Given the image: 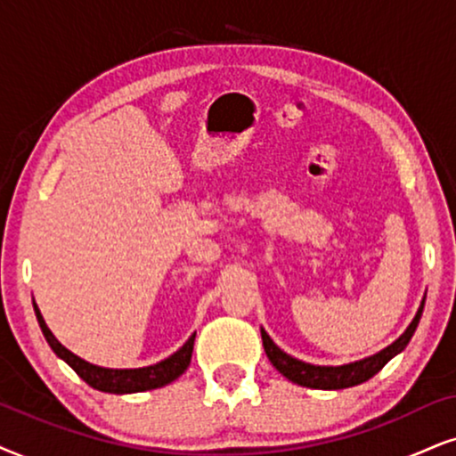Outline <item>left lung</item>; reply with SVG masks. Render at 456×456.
<instances>
[{
	"instance_id": "left-lung-1",
	"label": "left lung",
	"mask_w": 456,
	"mask_h": 456,
	"mask_svg": "<svg viewBox=\"0 0 456 456\" xmlns=\"http://www.w3.org/2000/svg\"><path fill=\"white\" fill-rule=\"evenodd\" d=\"M423 305L414 315V320L411 322V326L406 328V332L397 338L395 343H391L387 349L379 351L377 355L366 357V360L354 362V364H345V366H314V364H305V362L297 360V357L288 355L281 351L278 345L269 338V334L261 328V337H263V347L265 354H267L269 362L273 364L278 370L284 374L288 381L303 385V387H311V389H345V387H354V385H360L372 379L381 368L387 364L391 357L404 351L408 341L412 338L414 330H417L420 314H423Z\"/></svg>"
}]
</instances>
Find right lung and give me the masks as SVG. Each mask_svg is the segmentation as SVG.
Instances as JSON below:
<instances>
[{"instance_id": "1", "label": "right lung", "mask_w": 456, "mask_h": 456, "mask_svg": "<svg viewBox=\"0 0 456 456\" xmlns=\"http://www.w3.org/2000/svg\"><path fill=\"white\" fill-rule=\"evenodd\" d=\"M33 309H36L39 328H42L45 341H48L52 351H54L59 357H62V360H65L67 364L90 385V387L99 391H107V394H136V391L164 387V385H168L175 381V379L181 377V374L187 370V366L191 364L195 334L189 337V341L183 345L176 354L166 357V360L159 362V364H153L147 368H134V370H113V368L94 366L90 364V362L82 360V357L71 354L67 347H62V345L54 338V334L50 332V328L45 326V322L42 318V314H39L36 303H33Z\"/></svg>"}]
</instances>
